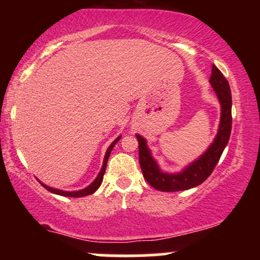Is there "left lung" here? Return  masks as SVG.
<instances>
[{"instance_id":"left-lung-1","label":"left lung","mask_w":260,"mask_h":260,"mask_svg":"<svg viewBox=\"0 0 260 260\" xmlns=\"http://www.w3.org/2000/svg\"><path fill=\"white\" fill-rule=\"evenodd\" d=\"M209 82L213 86L214 91L216 92V96L221 105L219 131L208 150L196 161L189 164L183 171L178 172V174H166V172L161 171L147 147V140L137 134V139L139 143L140 169H142L145 180L155 189L162 190V192H177V190H186L199 186L211 175L216 164L219 162L223 149L229 143L230 134H231V89H230L229 82L223 77V74L214 64L211 68V77Z\"/></svg>"}]
</instances>
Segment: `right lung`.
Here are the masks:
<instances>
[{"mask_svg": "<svg viewBox=\"0 0 260 260\" xmlns=\"http://www.w3.org/2000/svg\"><path fill=\"white\" fill-rule=\"evenodd\" d=\"M120 139H121V136L118 137L117 139H115V140H113V142H112V144L110 145L109 148H107V151H106V154H105V157H104V164H103V168H101L100 172H99V175H98V177L95 178L94 182H92L91 184H89V186L86 187V188H84V189L76 190V192H67V190H61V189H56V188H51V187L46 186V184L41 183L40 181H39V182H40V183L43 184V186H44L45 188H46L47 190H50V192H51V193H55V194H58V196L72 197V198H79V197H85V196L92 194V193H94L95 190H96L98 188L100 187L101 182H103L104 175H105L106 165H107V160H109V156H110V154H111V150H112V148L115 147V145H116V143H117L118 140H120Z\"/></svg>", "mask_w": 260, "mask_h": 260, "instance_id": "1", "label": "right lung"}]
</instances>
